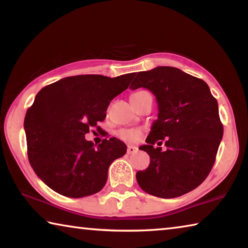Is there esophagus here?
Wrapping results in <instances>:
<instances>
[{
  "instance_id": "1",
  "label": "esophagus",
  "mask_w": 248,
  "mask_h": 248,
  "mask_svg": "<svg viewBox=\"0 0 248 248\" xmlns=\"http://www.w3.org/2000/svg\"><path fill=\"white\" fill-rule=\"evenodd\" d=\"M137 151H138L137 146H134V145H128V148H127V153H128V154H133V153H136Z\"/></svg>"
}]
</instances>
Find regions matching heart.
<instances>
[{"instance_id":"b5f03b06","label":"heart","mask_w":248,"mask_h":248,"mask_svg":"<svg viewBox=\"0 0 248 248\" xmlns=\"http://www.w3.org/2000/svg\"><path fill=\"white\" fill-rule=\"evenodd\" d=\"M141 92H144V91H141ZM141 92H138V93H141ZM138 93H134V94H138ZM118 136L120 139L124 141L138 142L141 138V131L139 129H123L118 132Z\"/></svg>"}]
</instances>
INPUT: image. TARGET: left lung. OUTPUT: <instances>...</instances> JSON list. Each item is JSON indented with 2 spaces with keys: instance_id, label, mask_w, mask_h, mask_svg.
<instances>
[{
  "instance_id": "left-lung-1",
  "label": "left lung",
  "mask_w": 248,
  "mask_h": 248,
  "mask_svg": "<svg viewBox=\"0 0 248 248\" xmlns=\"http://www.w3.org/2000/svg\"><path fill=\"white\" fill-rule=\"evenodd\" d=\"M152 92L158 115L140 150L150 155V165L137 173L148 194L176 198L194 190L207 178L223 137L219 107L208 84L173 66L139 72L130 85ZM166 141L168 149L153 145Z\"/></svg>"
}]
</instances>
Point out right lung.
<instances>
[{
	"label": "right lung",
	"instance_id": "add662e5",
	"mask_svg": "<svg viewBox=\"0 0 248 248\" xmlns=\"http://www.w3.org/2000/svg\"><path fill=\"white\" fill-rule=\"evenodd\" d=\"M134 73L117 78L75 75L45 86L25 116L29 163L36 175L70 198L94 195L107 182L108 169L127 145L117 138L98 145L85 139L106 118L107 107L128 89Z\"/></svg>",
	"mask_w": 248,
	"mask_h": 248
}]
</instances>
